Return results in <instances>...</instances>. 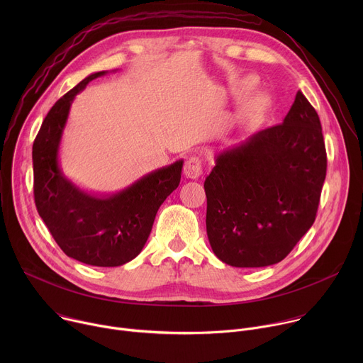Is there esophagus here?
<instances>
[{"label":"esophagus","mask_w":363,"mask_h":363,"mask_svg":"<svg viewBox=\"0 0 363 363\" xmlns=\"http://www.w3.org/2000/svg\"><path fill=\"white\" fill-rule=\"evenodd\" d=\"M184 174L186 178L196 179L202 174V161L198 157H191L184 165Z\"/></svg>","instance_id":"34e87169"}]
</instances>
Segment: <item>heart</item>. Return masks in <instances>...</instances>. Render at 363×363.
<instances>
[{"instance_id": "heart-1", "label": "heart", "mask_w": 363, "mask_h": 363, "mask_svg": "<svg viewBox=\"0 0 363 363\" xmlns=\"http://www.w3.org/2000/svg\"><path fill=\"white\" fill-rule=\"evenodd\" d=\"M250 84H251V80H247V82H245V86L248 87ZM263 103H264V97H263V96H255V97L252 99L251 105H252L254 109H258V108L263 106Z\"/></svg>"}]
</instances>
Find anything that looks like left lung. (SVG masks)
Here are the masks:
<instances>
[{
  "label": "left lung",
  "mask_w": 363,
  "mask_h": 363,
  "mask_svg": "<svg viewBox=\"0 0 363 363\" xmlns=\"http://www.w3.org/2000/svg\"><path fill=\"white\" fill-rule=\"evenodd\" d=\"M326 168L319 115L297 91L283 123L216 157L203 182L214 254L233 267L281 262L315 223Z\"/></svg>",
  "instance_id": "1"
}]
</instances>
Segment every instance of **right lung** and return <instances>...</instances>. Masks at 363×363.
<instances>
[{"label": "right lung", "instance_id": "right-lung-1", "mask_svg": "<svg viewBox=\"0 0 363 363\" xmlns=\"http://www.w3.org/2000/svg\"><path fill=\"white\" fill-rule=\"evenodd\" d=\"M90 74L50 109L33 143L34 201L37 211L63 252L97 267L122 266L142 251L155 217L178 188L184 161L153 171L123 191L96 196L72 184L59 167V146L72 101Z\"/></svg>", "mask_w": 363, "mask_h": 363}]
</instances>
